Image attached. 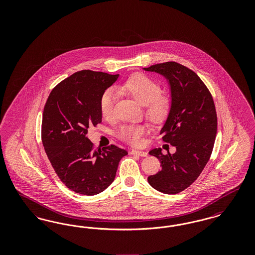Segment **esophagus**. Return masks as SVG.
<instances>
[{
	"label": "esophagus",
	"mask_w": 255,
	"mask_h": 255,
	"mask_svg": "<svg viewBox=\"0 0 255 255\" xmlns=\"http://www.w3.org/2000/svg\"><path fill=\"white\" fill-rule=\"evenodd\" d=\"M131 154L133 155H137L139 157H147L148 156V153L145 151H140V150H132L131 151Z\"/></svg>",
	"instance_id": "34e87169"
}]
</instances>
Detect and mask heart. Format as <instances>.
Wrapping results in <instances>:
<instances>
[{
  "label": "heart",
  "instance_id": "heart-1",
  "mask_svg": "<svg viewBox=\"0 0 255 255\" xmlns=\"http://www.w3.org/2000/svg\"><path fill=\"white\" fill-rule=\"evenodd\" d=\"M122 95L133 97L140 105L145 106L146 117L153 123H161L169 115L171 103L168 97L161 96V87L155 80L144 74L137 73L129 77L117 87ZM117 95L113 90H106L100 98V112L104 119L114 118ZM145 127L141 124H130L122 126L118 135L123 141L131 145H139Z\"/></svg>",
  "mask_w": 255,
  "mask_h": 255
}]
</instances>
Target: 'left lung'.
I'll return each mask as SVG.
<instances>
[{
	"label": "left lung",
	"instance_id": "obj_1",
	"mask_svg": "<svg viewBox=\"0 0 255 255\" xmlns=\"http://www.w3.org/2000/svg\"><path fill=\"white\" fill-rule=\"evenodd\" d=\"M163 75L171 90L169 115L160 130L162 140L176 147L174 154L160 148L149 152L160 161L161 170L148 177L149 184L164 194H177L197 180L211 156L217 133L214 101L202 79L177 62L143 68Z\"/></svg>",
	"mask_w": 255,
	"mask_h": 255
}]
</instances>
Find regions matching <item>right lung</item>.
<instances>
[{
  "label": "right lung",
  "instance_id": "1",
  "mask_svg": "<svg viewBox=\"0 0 255 255\" xmlns=\"http://www.w3.org/2000/svg\"><path fill=\"white\" fill-rule=\"evenodd\" d=\"M120 74L84 70L50 92L42 120V142L61 182L75 193L93 196L114 182L128 152L116 145L94 150L88 129L102 121L100 98Z\"/></svg>",
  "mask_w": 255,
  "mask_h": 255
}]
</instances>
